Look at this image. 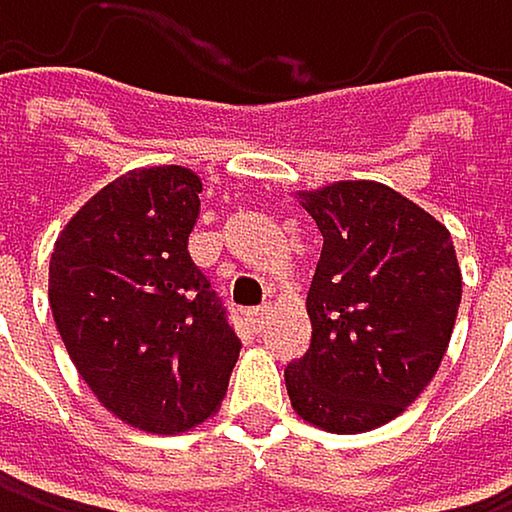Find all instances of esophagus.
<instances>
[{
  "mask_svg": "<svg viewBox=\"0 0 512 512\" xmlns=\"http://www.w3.org/2000/svg\"><path fill=\"white\" fill-rule=\"evenodd\" d=\"M247 320H250V326L259 332V329L265 326V320H268V305H262V308H253V311L247 314Z\"/></svg>",
  "mask_w": 512,
  "mask_h": 512,
  "instance_id": "esophagus-1",
  "label": "esophagus"
}]
</instances>
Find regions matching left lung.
Returning a JSON list of instances; mask_svg holds the SVG:
<instances>
[{
  "instance_id": "1",
  "label": "left lung",
  "mask_w": 512,
  "mask_h": 512,
  "mask_svg": "<svg viewBox=\"0 0 512 512\" xmlns=\"http://www.w3.org/2000/svg\"><path fill=\"white\" fill-rule=\"evenodd\" d=\"M323 235L311 348L284 369L293 409L329 433L397 418L437 375L461 305L449 228L372 180L299 192Z\"/></svg>"
}]
</instances>
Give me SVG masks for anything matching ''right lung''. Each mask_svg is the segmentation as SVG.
Masks as SVG:
<instances>
[{"label":"right lung","mask_w":512,"mask_h":512,"mask_svg":"<svg viewBox=\"0 0 512 512\" xmlns=\"http://www.w3.org/2000/svg\"><path fill=\"white\" fill-rule=\"evenodd\" d=\"M201 176L131 170L60 232L48 302L94 397L124 424L183 433L216 412L241 339L189 256Z\"/></svg>","instance_id":"1"}]
</instances>
